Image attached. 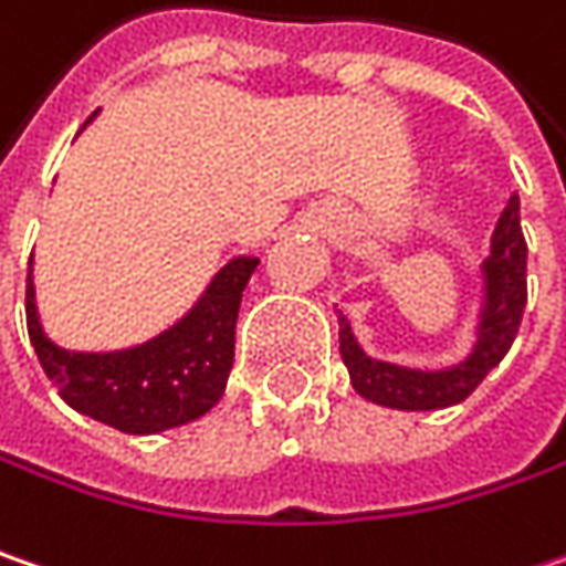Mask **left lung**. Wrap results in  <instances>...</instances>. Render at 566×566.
I'll return each instance as SVG.
<instances>
[{"mask_svg": "<svg viewBox=\"0 0 566 566\" xmlns=\"http://www.w3.org/2000/svg\"><path fill=\"white\" fill-rule=\"evenodd\" d=\"M525 248L523 222H520V197L510 200L496 222L491 258L484 264V308L478 322V340L465 363L439 373H420V369H401L391 363H379L363 354L356 344L354 331L340 315V356L350 369L354 388L381 408L398 410H437L462 405L468 395L484 381L503 356L510 354L520 325H523L525 298Z\"/></svg>", "mask_w": 566, "mask_h": 566, "instance_id": "1", "label": "left lung"}]
</instances>
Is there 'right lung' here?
Returning a JSON list of instances; mask_svg holds the SVG:
<instances>
[{
    "label": "right lung",
    "mask_w": 566,
    "mask_h": 566,
    "mask_svg": "<svg viewBox=\"0 0 566 566\" xmlns=\"http://www.w3.org/2000/svg\"><path fill=\"white\" fill-rule=\"evenodd\" d=\"M254 268V258L226 264L181 325L124 354H66L53 347L43 337L28 276V337L46 379L56 381L70 408L120 433H161L203 417L222 398L235 359L241 293Z\"/></svg>",
    "instance_id": "1"
}]
</instances>
